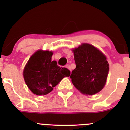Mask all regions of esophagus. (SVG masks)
<instances>
[{"instance_id":"obj_1","label":"esophagus","mask_w":130,"mask_h":130,"mask_svg":"<svg viewBox=\"0 0 130 130\" xmlns=\"http://www.w3.org/2000/svg\"><path fill=\"white\" fill-rule=\"evenodd\" d=\"M66 67L68 69H69V70H70V71H72V69H71V67H70V65H69V64H67V65H66Z\"/></svg>"}]
</instances>
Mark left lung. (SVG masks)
Returning a JSON list of instances; mask_svg holds the SVG:
<instances>
[{"instance_id":"1","label":"left lung","mask_w":130,"mask_h":130,"mask_svg":"<svg viewBox=\"0 0 130 130\" xmlns=\"http://www.w3.org/2000/svg\"><path fill=\"white\" fill-rule=\"evenodd\" d=\"M76 68L70 78L81 93L94 95L103 89L109 72L106 57L91 44L83 43L72 50Z\"/></svg>"}]
</instances>
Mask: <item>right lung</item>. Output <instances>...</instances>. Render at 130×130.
<instances>
[{"label": "right lung", "mask_w": 130, "mask_h": 130, "mask_svg": "<svg viewBox=\"0 0 130 130\" xmlns=\"http://www.w3.org/2000/svg\"><path fill=\"white\" fill-rule=\"evenodd\" d=\"M53 52L38 50L25 66L23 76L28 88L34 94L44 95L53 89L65 77H69L70 70L52 61Z\"/></svg>", "instance_id": "right-lung-1"}]
</instances>
